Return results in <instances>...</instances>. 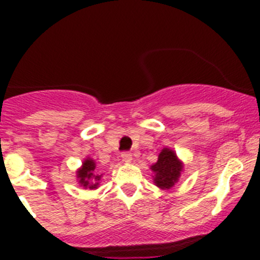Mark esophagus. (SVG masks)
I'll return each mask as SVG.
<instances>
[{
  "instance_id": "1",
  "label": "esophagus",
  "mask_w": 260,
  "mask_h": 260,
  "mask_svg": "<svg viewBox=\"0 0 260 260\" xmlns=\"http://www.w3.org/2000/svg\"><path fill=\"white\" fill-rule=\"evenodd\" d=\"M120 157H122V159L124 162H131L132 161V153L131 152H122V154H120Z\"/></svg>"
}]
</instances>
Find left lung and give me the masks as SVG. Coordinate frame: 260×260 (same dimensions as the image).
<instances>
[{
	"label": "left lung",
	"instance_id": "1",
	"mask_svg": "<svg viewBox=\"0 0 260 260\" xmlns=\"http://www.w3.org/2000/svg\"><path fill=\"white\" fill-rule=\"evenodd\" d=\"M151 170L154 172V183L161 188H170L179 180L182 166L174 151L164 148L159 153L158 161Z\"/></svg>",
	"mask_w": 260,
	"mask_h": 260
}]
</instances>
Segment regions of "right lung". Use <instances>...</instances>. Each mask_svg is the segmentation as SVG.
I'll list each match as a JSON object with an SVG mask.
<instances>
[{"label":"right lung","instance_id":"1","mask_svg":"<svg viewBox=\"0 0 260 260\" xmlns=\"http://www.w3.org/2000/svg\"><path fill=\"white\" fill-rule=\"evenodd\" d=\"M93 179V183H90V180ZM78 179H79V182L81 186L89 188H96L98 186V181L101 180V175L96 174V167L95 164H94L93 159H86L84 161L83 167L78 172Z\"/></svg>","mask_w":260,"mask_h":260}]
</instances>
